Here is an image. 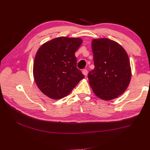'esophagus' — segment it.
I'll return each instance as SVG.
<instances>
[{"label": "esophagus", "mask_w": 150, "mask_h": 150, "mask_svg": "<svg viewBox=\"0 0 150 150\" xmlns=\"http://www.w3.org/2000/svg\"><path fill=\"white\" fill-rule=\"evenodd\" d=\"M82 73H83V75H84L85 76H87V74H88V71L86 70V69H83V70L82 71Z\"/></svg>", "instance_id": "1"}]
</instances>
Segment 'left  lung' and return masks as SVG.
Returning <instances> with one entry per match:
<instances>
[{
    "mask_svg": "<svg viewBox=\"0 0 150 150\" xmlns=\"http://www.w3.org/2000/svg\"><path fill=\"white\" fill-rule=\"evenodd\" d=\"M94 69L88 74L93 92L103 100L120 96L128 88L131 68L128 54L120 44L108 38L93 39Z\"/></svg>",
    "mask_w": 150,
    "mask_h": 150,
    "instance_id": "8db88e82",
    "label": "left lung"
}]
</instances>
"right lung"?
Segmentation results:
<instances>
[{"instance_id": "1", "label": "right lung", "mask_w": 150, "mask_h": 150, "mask_svg": "<svg viewBox=\"0 0 150 150\" xmlns=\"http://www.w3.org/2000/svg\"><path fill=\"white\" fill-rule=\"evenodd\" d=\"M79 38L59 37L44 43L35 54L33 76L38 87L52 99L67 96L84 76L76 67Z\"/></svg>"}]
</instances>
